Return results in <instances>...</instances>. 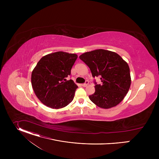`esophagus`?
I'll return each mask as SVG.
<instances>
[{"label":"esophagus","mask_w":159,"mask_h":159,"mask_svg":"<svg viewBox=\"0 0 159 159\" xmlns=\"http://www.w3.org/2000/svg\"><path fill=\"white\" fill-rule=\"evenodd\" d=\"M88 84H89V82H88L87 80H86L84 84H82V85L83 87H87V86L88 85Z\"/></svg>","instance_id":"34e87169"}]
</instances>
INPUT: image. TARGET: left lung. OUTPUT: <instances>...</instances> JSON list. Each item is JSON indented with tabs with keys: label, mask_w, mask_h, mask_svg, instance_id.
Listing matches in <instances>:
<instances>
[{
	"label": "left lung",
	"mask_w": 159,
	"mask_h": 159,
	"mask_svg": "<svg viewBox=\"0 0 159 159\" xmlns=\"http://www.w3.org/2000/svg\"><path fill=\"white\" fill-rule=\"evenodd\" d=\"M91 71L93 77L101 76L102 84L95 82V93L89 99L99 107L109 109L120 104L131 85L129 68L118 54L99 49L79 57Z\"/></svg>",
	"instance_id": "1"
}]
</instances>
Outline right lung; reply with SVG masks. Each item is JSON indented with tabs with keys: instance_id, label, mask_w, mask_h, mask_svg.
Segmentation results:
<instances>
[{
	"instance_id": "add662e5",
	"label": "right lung",
	"mask_w": 159,
	"mask_h": 159,
	"mask_svg": "<svg viewBox=\"0 0 159 159\" xmlns=\"http://www.w3.org/2000/svg\"><path fill=\"white\" fill-rule=\"evenodd\" d=\"M77 55L57 52L43 57L31 74V84L38 99L52 109L63 108L74 99L78 86L66 80Z\"/></svg>"
}]
</instances>
